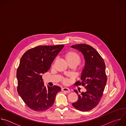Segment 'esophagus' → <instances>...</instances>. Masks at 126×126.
Masks as SVG:
<instances>
[{
  "label": "esophagus",
  "instance_id": "obj_1",
  "mask_svg": "<svg viewBox=\"0 0 126 126\" xmlns=\"http://www.w3.org/2000/svg\"><path fill=\"white\" fill-rule=\"evenodd\" d=\"M62 91L64 92H65V93H70V90L68 88H62Z\"/></svg>",
  "mask_w": 126,
  "mask_h": 126
}]
</instances>
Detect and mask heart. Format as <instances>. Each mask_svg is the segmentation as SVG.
Instances as JSON below:
<instances>
[{"mask_svg": "<svg viewBox=\"0 0 126 126\" xmlns=\"http://www.w3.org/2000/svg\"><path fill=\"white\" fill-rule=\"evenodd\" d=\"M65 58L69 65L73 64L77 66L80 62L81 58L80 56L76 52L70 51L66 53L64 55ZM67 82V80H65Z\"/></svg>", "mask_w": 126, "mask_h": 126, "instance_id": "obj_1", "label": "heart"}]
</instances>
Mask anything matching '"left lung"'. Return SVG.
<instances>
[{"label":"left lung","mask_w":126,"mask_h":126,"mask_svg":"<svg viewBox=\"0 0 126 126\" xmlns=\"http://www.w3.org/2000/svg\"><path fill=\"white\" fill-rule=\"evenodd\" d=\"M71 47L78 50L84 57L85 63L80 75L81 81H77L75 85H81L87 90L80 94L74 90L78 100L72 105L79 111H88L98 105L103 94L107 82L105 63L98 52L89 45L79 44Z\"/></svg>","instance_id":"obj_1"}]
</instances>
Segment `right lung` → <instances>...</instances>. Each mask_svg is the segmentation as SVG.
Listing matches in <instances>:
<instances>
[{"label": "right lung", "mask_w": 126, "mask_h": 126, "mask_svg": "<svg viewBox=\"0 0 126 126\" xmlns=\"http://www.w3.org/2000/svg\"><path fill=\"white\" fill-rule=\"evenodd\" d=\"M64 45L41 46L27 51L21 57L17 70V91L25 104L36 111L47 110L54 104L61 88L47 85L42 79L43 75L50 68L51 64Z\"/></svg>", "instance_id": "add662e5"}]
</instances>
